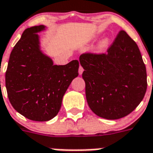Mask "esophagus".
Instances as JSON below:
<instances>
[{"instance_id":"esophagus-1","label":"esophagus","mask_w":153,"mask_h":153,"mask_svg":"<svg viewBox=\"0 0 153 153\" xmlns=\"http://www.w3.org/2000/svg\"><path fill=\"white\" fill-rule=\"evenodd\" d=\"M78 72H79V74H82V73L84 72V68H82V66L80 65V67H79V70H78Z\"/></svg>"}]
</instances>
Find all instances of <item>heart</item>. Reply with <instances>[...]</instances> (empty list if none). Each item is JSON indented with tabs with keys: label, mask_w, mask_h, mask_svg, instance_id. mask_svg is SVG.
<instances>
[{
	"label": "heart",
	"mask_w": 153,
	"mask_h": 153,
	"mask_svg": "<svg viewBox=\"0 0 153 153\" xmlns=\"http://www.w3.org/2000/svg\"><path fill=\"white\" fill-rule=\"evenodd\" d=\"M110 42V39L108 37H106V38L103 39L102 41H100V44H99V45H98V49L99 50H103V49H105L108 46Z\"/></svg>",
	"instance_id": "obj_1"
}]
</instances>
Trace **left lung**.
<instances>
[{
  "instance_id": "obj_1",
  "label": "left lung",
  "mask_w": 153,
  "mask_h": 153,
  "mask_svg": "<svg viewBox=\"0 0 153 153\" xmlns=\"http://www.w3.org/2000/svg\"><path fill=\"white\" fill-rule=\"evenodd\" d=\"M88 105L108 120L126 117L141 102L147 73L137 43L120 30L106 53L80 56Z\"/></svg>"
}]
</instances>
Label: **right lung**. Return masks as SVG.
I'll return each mask as SVG.
<instances>
[{"mask_svg": "<svg viewBox=\"0 0 153 153\" xmlns=\"http://www.w3.org/2000/svg\"><path fill=\"white\" fill-rule=\"evenodd\" d=\"M45 28L33 26L24 31L12 50L5 73L12 106L35 121H47L57 115L66 90L79 74L77 60L54 65L51 58L42 53L36 33Z\"/></svg>", "mask_w": 153, "mask_h": 153, "instance_id": "1", "label": "right lung"}]
</instances>
